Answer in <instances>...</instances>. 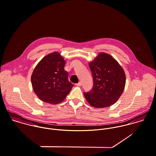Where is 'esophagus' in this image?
Wrapping results in <instances>:
<instances>
[{
	"instance_id": "1",
	"label": "esophagus",
	"mask_w": 156,
	"mask_h": 156,
	"mask_svg": "<svg viewBox=\"0 0 156 156\" xmlns=\"http://www.w3.org/2000/svg\"><path fill=\"white\" fill-rule=\"evenodd\" d=\"M81 84H81V82H79L78 83L76 84L75 85H76V86H81Z\"/></svg>"
}]
</instances>
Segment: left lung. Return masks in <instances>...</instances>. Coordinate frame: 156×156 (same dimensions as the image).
<instances>
[{"label":"left lung","instance_id":"obj_1","mask_svg":"<svg viewBox=\"0 0 156 156\" xmlns=\"http://www.w3.org/2000/svg\"><path fill=\"white\" fill-rule=\"evenodd\" d=\"M93 87L84 93L88 104L102 108L112 105L121 96L126 84V75L118 62L111 55L101 52L89 63Z\"/></svg>","mask_w":156,"mask_h":156}]
</instances>
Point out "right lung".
<instances>
[{
	"label": "right lung",
	"instance_id": "add662e5",
	"mask_svg": "<svg viewBox=\"0 0 156 156\" xmlns=\"http://www.w3.org/2000/svg\"><path fill=\"white\" fill-rule=\"evenodd\" d=\"M66 61L59 52L45 55L36 66L31 76L36 96L50 104L62 102L73 87L68 80V72L64 69Z\"/></svg>",
	"mask_w": 156,
	"mask_h": 156
}]
</instances>
